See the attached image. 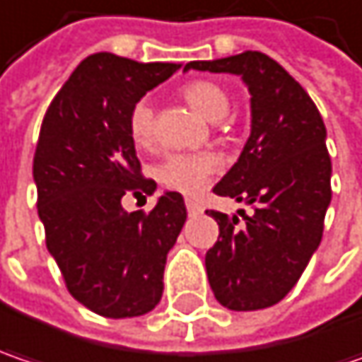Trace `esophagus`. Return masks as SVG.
Listing matches in <instances>:
<instances>
[{"label":"esophagus","instance_id":"1","mask_svg":"<svg viewBox=\"0 0 362 362\" xmlns=\"http://www.w3.org/2000/svg\"><path fill=\"white\" fill-rule=\"evenodd\" d=\"M186 209H188V215H201L202 213L201 202L194 199H186Z\"/></svg>","mask_w":362,"mask_h":362}]
</instances>
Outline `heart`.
<instances>
[{
    "instance_id": "obj_1",
    "label": "heart",
    "mask_w": 362,
    "mask_h": 362,
    "mask_svg": "<svg viewBox=\"0 0 362 362\" xmlns=\"http://www.w3.org/2000/svg\"><path fill=\"white\" fill-rule=\"evenodd\" d=\"M182 96L197 108L202 117L217 122L227 117L231 108V98L223 88L209 79H197L182 88ZM129 133L137 147H147L153 143L156 122H153V104L149 98H141L133 104L129 115ZM217 170V158L209 151L199 153H170L156 168L158 180L184 194H199L209 184L211 174Z\"/></svg>"
}]
</instances>
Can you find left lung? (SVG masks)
<instances>
[{
	"label": "left lung",
	"instance_id": "left-lung-1",
	"mask_svg": "<svg viewBox=\"0 0 362 362\" xmlns=\"http://www.w3.org/2000/svg\"><path fill=\"white\" fill-rule=\"evenodd\" d=\"M186 69L240 75L252 96L244 151L213 188L219 197L250 204L252 213L240 209L229 217L206 211L219 225V240L206 252L204 266L223 308H270L297 285L322 242L332 201L326 124L299 81L264 53L192 61Z\"/></svg>",
	"mask_w": 362,
	"mask_h": 362
}]
</instances>
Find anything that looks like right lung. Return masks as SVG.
I'll return each mask as SVG.
<instances>
[{"instance_id": "right-lung-1", "label": "right lung", "mask_w": 362, "mask_h": 362, "mask_svg": "<svg viewBox=\"0 0 362 362\" xmlns=\"http://www.w3.org/2000/svg\"><path fill=\"white\" fill-rule=\"evenodd\" d=\"M180 67L90 54L40 127L33 176L47 247L69 293L104 317H137L160 303L165 258L186 221L180 192H163L151 213L120 204L156 190L141 174L131 108Z\"/></svg>"}]
</instances>
